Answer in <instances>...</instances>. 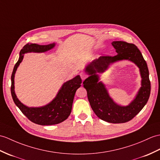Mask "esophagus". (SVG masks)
Instances as JSON below:
<instances>
[{"label": "esophagus", "instance_id": "34e87169", "mask_svg": "<svg viewBox=\"0 0 160 160\" xmlns=\"http://www.w3.org/2000/svg\"><path fill=\"white\" fill-rule=\"evenodd\" d=\"M80 77H81V78H82V80H84L85 79L87 78V74L85 73V72H82L80 73Z\"/></svg>", "mask_w": 160, "mask_h": 160}]
</instances>
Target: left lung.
Wrapping results in <instances>:
<instances>
[{"mask_svg": "<svg viewBox=\"0 0 160 160\" xmlns=\"http://www.w3.org/2000/svg\"><path fill=\"white\" fill-rule=\"evenodd\" d=\"M112 45L117 54L113 57L102 56L91 62L86 68L90 76L83 82V84L91 108L99 118L112 123H123L132 120L147 103L151 92L149 73L145 60L134 44L117 41L113 42ZM123 59L134 62L139 68L142 77V87L135 100L128 107L118 106L113 102L103 84L98 82L97 74L104 71L110 63Z\"/></svg>", "mask_w": 160, "mask_h": 160, "instance_id": "obj_1", "label": "left lung"}]
</instances>
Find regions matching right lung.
I'll use <instances>...</instances> for the list:
<instances>
[{
  "label": "right lung",
  "instance_id": "add662e5",
  "mask_svg": "<svg viewBox=\"0 0 160 160\" xmlns=\"http://www.w3.org/2000/svg\"><path fill=\"white\" fill-rule=\"evenodd\" d=\"M55 44L41 46L36 43H27L20 50V57L14 66L12 74L11 92L14 103L21 112L34 123L41 125L58 124L68 118L72 112L74 95L78 88L81 86L82 80L80 76L66 82L59 90L56 98L48 105L40 108H28L19 101L14 91V76L18 67L22 62L24 54L27 52H44L54 48Z\"/></svg>",
  "mask_w": 160,
  "mask_h": 160
}]
</instances>
